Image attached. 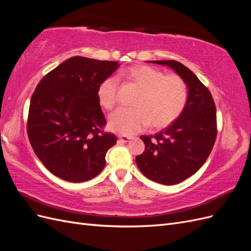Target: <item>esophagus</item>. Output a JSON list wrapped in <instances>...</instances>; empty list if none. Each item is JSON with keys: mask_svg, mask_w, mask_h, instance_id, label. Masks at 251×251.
<instances>
[{"mask_svg": "<svg viewBox=\"0 0 251 251\" xmlns=\"http://www.w3.org/2000/svg\"><path fill=\"white\" fill-rule=\"evenodd\" d=\"M118 138L121 140V141H124V142H127L128 140L130 139H132L133 138V136H126V135H119L118 136Z\"/></svg>", "mask_w": 251, "mask_h": 251, "instance_id": "obj_1", "label": "esophagus"}]
</instances>
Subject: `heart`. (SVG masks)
Here are the masks:
<instances>
[{"label":"heart","instance_id":"b5f03b06","mask_svg":"<svg viewBox=\"0 0 251 251\" xmlns=\"http://www.w3.org/2000/svg\"><path fill=\"white\" fill-rule=\"evenodd\" d=\"M121 77L139 87L133 108H119L109 116L108 126L114 133L131 135L150 123L163 127L174 123L183 112L187 101V87L178 75H164L150 66H135L120 74ZM100 105L111 110L117 102L115 78L104 79L97 90Z\"/></svg>","mask_w":251,"mask_h":251}]
</instances>
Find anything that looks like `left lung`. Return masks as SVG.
Listing matches in <instances>:
<instances>
[{"mask_svg":"<svg viewBox=\"0 0 251 251\" xmlns=\"http://www.w3.org/2000/svg\"><path fill=\"white\" fill-rule=\"evenodd\" d=\"M166 66L184 80L187 101L181 115L154 136H141L146 150L136 157L140 172L164 185L178 184L206 161L217 137L216 105L196 74L176 60H151Z\"/></svg>","mask_w":251,"mask_h":251,"instance_id":"left-lung-1","label":"left lung"}]
</instances>
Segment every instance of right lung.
Listing matches in <instances>:
<instances>
[{
    "mask_svg": "<svg viewBox=\"0 0 251 251\" xmlns=\"http://www.w3.org/2000/svg\"><path fill=\"white\" fill-rule=\"evenodd\" d=\"M118 67V62L73 56L36 86L27 133L35 155L56 177L77 183L103 170L105 154L117 140L101 131L105 118L97 90Z\"/></svg>",
    "mask_w": 251,
    "mask_h": 251,
    "instance_id": "obj_1",
    "label": "right lung"
}]
</instances>
